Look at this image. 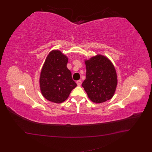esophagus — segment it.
Instances as JSON below:
<instances>
[{"label": "esophagus", "mask_w": 152, "mask_h": 152, "mask_svg": "<svg viewBox=\"0 0 152 152\" xmlns=\"http://www.w3.org/2000/svg\"><path fill=\"white\" fill-rule=\"evenodd\" d=\"M81 83H82V82H81V80H77V84L78 86H80L81 85Z\"/></svg>", "instance_id": "obj_1"}]
</instances>
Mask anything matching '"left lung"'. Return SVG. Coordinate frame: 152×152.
I'll list each match as a JSON object with an SVG mask.
<instances>
[{"instance_id": "left-lung-1", "label": "left lung", "mask_w": 152, "mask_h": 152, "mask_svg": "<svg viewBox=\"0 0 152 152\" xmlns=\"http://www.w3.org/2000/svg\"><path fill=\"white\" fill-rule=\"evenodd\" d=\"M86 79L82 86L92 102L101 103L111 99L117 85L116 70L112 63L102 55L85 61Z\"/></svg>"}]
</instances>
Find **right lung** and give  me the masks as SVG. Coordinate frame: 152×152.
Listing matches in <instances>:
<instances>
[{"label":"right lung","instance_id":"right-lung-1","mask_svg":"<svg viewBox=\"0 0 152 152\" xmlns=\"http://www.w3.org/2000/svg\"><path fill=\"white\" fill-rule=\"evenodd\" d=\"M68 60L58 50H52L45 59L40 73V87L44 97L50 102H63L77 86L66 67Z\"/></svg>","mask_w":152,"mask_h":152}]
</instances>
